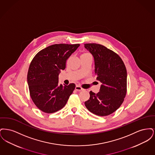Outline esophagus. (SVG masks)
<instances>
[{
    "mask_svg": "<svg viewBox=\"0 0 155 155\" xmlns=\"http://www.w3.org/2000/svg\"><path fill=\"white\" fill-rule=\"evenodd\" d=\"M75 90H77V91H83L84 89L82 88H81V87H80V86H78V85H77V86L75 87Z\"/></svg>",
    "mask_w": 155,
    "mask_h": 155,
    "instance_id": "obj_1",
    "label": "esophagus"
}]
</instances>
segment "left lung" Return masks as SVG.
<instances>
[{"instance_id": "obj_1", "label": "left lung", "mask_w": 155, "mask_h": 155, "mask_svg": "<svg viewBox=\"0 0 155 155\" xmlns=\"http://www.w3.org/2000/svg\"><path fill=\"white\" fill-rule=\"evenodd\" d=\"M84 46L94 58L96 80L102 83L97 94L89 92L90 97L85 105L96 115L108 116L118 109L126 95L124 63L117 53L102 45L86 44Z\"/></svg>"}]
</instances>
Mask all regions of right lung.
<instances>
[{
    "label": "right lung",
    "instance_id": "1",
    "mask_svg": "<svg viewBox=\"0 0 155 155\" xmlns=\"http://www.w3.org/2000/svg\"><path fill=\"white\" fill-rule=\"evenodd\" d=\"M80 44L52 45L38 52L30 64L27 82L31 97L37 107L46 113L61 109L73 92L75 85L59 84L61 70Z\"/></svg>",
    "mask_w": 155,
    "mask_h": 155
}]
</instances>
